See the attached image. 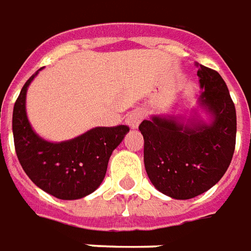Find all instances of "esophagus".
I'll list each match as a JSON object with an SVG mask.
<instances>
[{"label":"esophagus","instance_id":"34e87169","mask_svg":"<svg viewBox=\"0 0 251 251\" xmlns=\"http://www.w3.org/2000/svg\"><path fill=\"white\" fill-rule=\"evenodd\" d=\"M144 116H142V111L141 110H133L129 113V116L126 117V125L129 126L130 129H137L138 125L141 124Z\"/></svg>","mask_w":251,"mask_h":251}]
</instances>
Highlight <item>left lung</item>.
<instances>
[{
	"instance_id": "left-lung-1",
	"label": "left lung",
	"mask_w": 251,
	"mask_h": 251,
	"mask_svg": "<svg viewBox=\"0 0 251 251\" xmlns=\"http://www.w3.org/2000/svg\"><path fill=\"white\" fill-rule=\"evenodd\" d=\"M198 107L183 114H153L140 125L144 162L154 187L174 200H190L224 177L235 148L237 114L229 89L215 70L198 66Z\"/></svg>"
}]
</instances>
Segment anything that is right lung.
<instances>
[{"mask_svg":"<svg viewBox=\"0 0 251 251\" xmlns=\"http://www.w3.org/2000/svg\"><path fill=\"white\" fill-rule=\"evenodd\" d=\"M40 70L24 85L13 109L17 157L27 177L44 192L59 200H79L101 185L111 153L129 127H93L62 142L44 140L31 127L26 114L27 88Z\"/></svg>","mask_w":251,"mask_h":251,"instance_id":"right-lung-1","label":"right lung"}]
</instances>
